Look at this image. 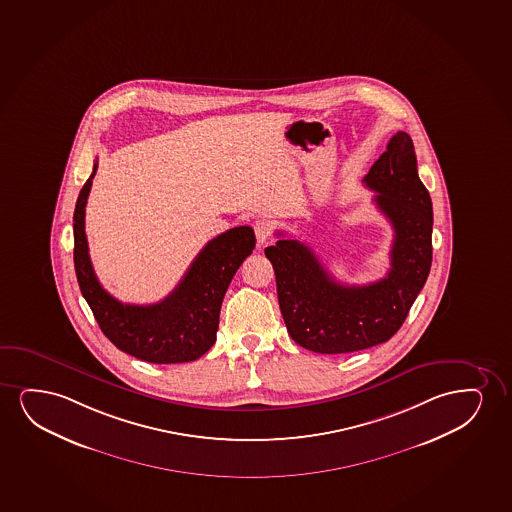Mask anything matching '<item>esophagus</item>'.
Segmentation results:
<instances>
[{
	"label": "esophagus",
	"instance_id": "1",
	"mask_svg": "<svg viewBox=\"0 0 512 512\" xmlns=\"http://www.w3.org/2000/svg\"><path fill=\"white\" fill-rule=\"evenodd\" d=\"M253 231H255V238L259 241V245H264L267 239L271 238V234H273V226L267 220H255L253 222Z\"/></svg>",
	"mask_w": 512,
	"mask_h": 512
}]
</instances>
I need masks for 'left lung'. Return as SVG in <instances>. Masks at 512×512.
<instances>
[{
    "label": "left lung",
    "instance_id": "obj_1",
    "mask_svg": "<svg viewBox=\"0 0 512 512\" xmlns=\"http://www.w3.org/2000/svg\"><path fill=\"white\" fill-rule=\"evenodd\" d=\"M363 182L377 191L373 200L394 227L385 278L342 285L299 239L281 238L266 248L286 330L299 346L319 354H346L387 342L405 323L431 271L432 203L419 179L412 137L392 135Z\"/></svg>",
    "mask_w": 512,
    "mask_h": 512
}]
</instances>
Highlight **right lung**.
<instances>
[{
  "instance_id": "right-lung-1",
  "label": "right lung",
  "mask_w": 512,
  "mask_h": 512,
  "mask_svg": "<svg viewBox=\"0 0 512 512\" xmlns=\"http://www.w3.org/2000/svg\"><path fill=\"white\" fill-rule=\"evenodd\" d=\"M97 163L74 208V269L81 293L100 330L120 351L156 363H187L215 344L227 286L255 248L252 227L229 229L206 243L168 297L151 306L123 304L102 288L93 271L85 234V206Z\"/></svg>"
}]
</instances>
